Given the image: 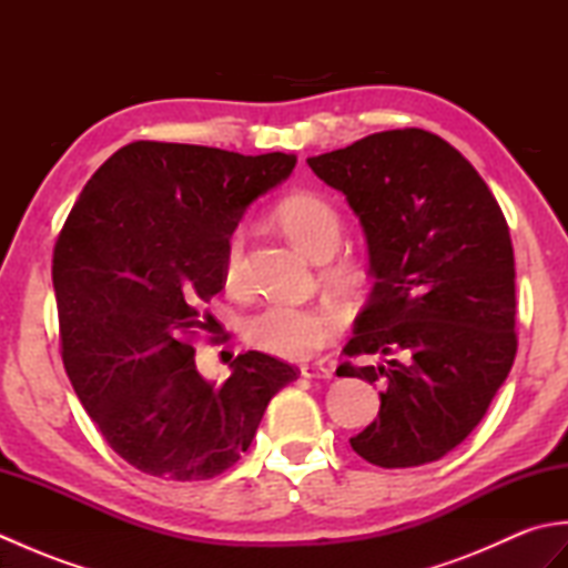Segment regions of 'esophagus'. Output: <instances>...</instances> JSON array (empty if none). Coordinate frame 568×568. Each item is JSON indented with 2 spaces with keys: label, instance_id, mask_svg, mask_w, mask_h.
<instances>
[{
  "label": "esophagus",
  "instance_id": "34e87169",
  "mask_svg": "<svg viewBox=\"0 0 568 568\" xmlns=\"http://www.w3.org/2000/svg\"><path fill=\"white\" fill-rule=\"evenodd\" d=\"M300 373H303V378H310V381L332 378V368L322 366V364H305V366H300Z\"/></svg>",
  "mask_w": 568,
  "mask_h": 568
}]
</instances>
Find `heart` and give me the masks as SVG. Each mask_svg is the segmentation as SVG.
<instances>
[{
	"label": "heart",
	"mask_w": 568,
	"mask_h": 568,
	"mask_svg": "<svg viewBox=\"0 0 568 568\" xmlns=\"http://www.w3.org/2000/svg\"><path fill=\"white\" fill-rule=\"evenodd\" d=\"M273 222L283 229L293 244L315 261H327L322 281L334 295L354 297L368 283V263L354 251L332 253L339 248L344 220L339 210L317 192H293L275 204ZM222 281L226 291H241L246 285V234L234 229L222 253ZM339 322L329 310L268 305L246 322V342L271 356L305 361L329 346Z\"/></svg>",
	"instance_id": "b5f03b06"
}]
</instances>
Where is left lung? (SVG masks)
<instances>
[{
  "instance_id": "left-lung-1",
  "label": "left lung",
  "mask_w": 568,
  "mask_h": 568,
  "mask_svg": "<svg viewBox=\"0 0 568 568\" xmlns=\"http://www.w3.org/2000/svg\"><path fill=\"white\" fill-rule=\"evenodd\" d=\"M307 163L358 214L376 277L336 368L381 385L378 417L352 449L383 468L437 462L484 419L517 354L505 214L476 168L425 129L381 131ZM373 353L389 361L353 364Z\"/></svg>"
}]
</instances>
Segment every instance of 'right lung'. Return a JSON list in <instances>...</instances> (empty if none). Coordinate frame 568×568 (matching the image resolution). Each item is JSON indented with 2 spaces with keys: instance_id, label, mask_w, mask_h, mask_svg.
I'll list each match as a JSON object with an SVG mask.
<instances>
[{
  "instance_id": "right-lung-1",
  "label": "right lung",
  "mask_w": 568,
  "mask_h": 568,
  "mask_svg": "<svg viewBox=\"0 0 568 568\" xmlns=\"http://www.w3.org/2000/svg\"><path fill=\"white\" fill-rule=\"evenodd\" d=\"M295 155L134 141L72 204L53 248L60 356L104 442L134 468L210 480L244 454L271 397L300 376L246 352L222 385L195 366L222 253L248 204Z\"/></svg>"
}]
</instances>
